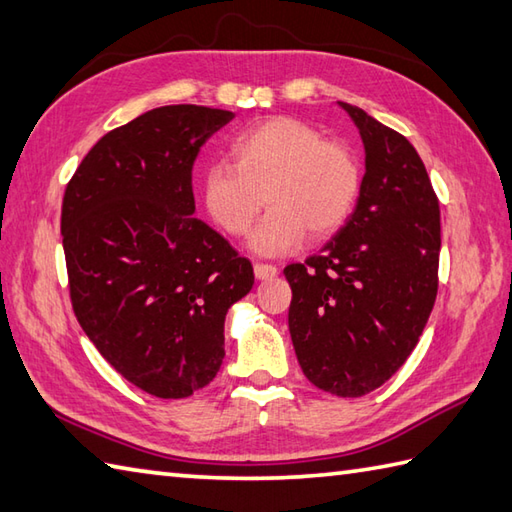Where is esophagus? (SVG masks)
I'll use <instances>...</instances> for the list:
<instances>
[{"instance_id": "obj_1", "label": "esophagus", "mask_w": 512, "mask_h": 512, "mask_svg": "<svg viewBox=\"0 0 512 512\" xmlns=\"http://www.w3.org/2000/svg\"><path fill=\"white\" fill-rule=\"evenodd\" d=\"M253 270H255V277L262 279V281L277 277V266H273V264H255Z\"/></svg>"}]
</instances>
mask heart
<instances>
[{"mask_svg": "<svg viewBox=\"0 0 512 512\" xmlns=\"http://www.w3.org/2000/svg\"><path fill=\"white\" fill-rule=\"evenodd\" d=\"M226 158L228 169L204 171L202 206L224 235L244 237L266 200L270 209L248 242L257 255H286L308 233L332 237L350 220L361 193L352 151L297 118L277 116L246 129Z\"/></svg>", "mask_w": 512, "mask_h": 512, "instance_id": "heart-1", "label": "heart"}]
</instances>
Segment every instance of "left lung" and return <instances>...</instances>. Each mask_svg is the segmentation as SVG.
<instances>
[{"mask_svg":"<svg viewBox=\"0 0 512 512\" xmlns=\"http://www.w3.org/2000/svg\"><path fill=\"white\" fill-rule=\"evenodd\" d=\"M365 147L356 209L341 231L284 275L288 328L303 374L341 398L394 376L438 295L440 204L418 151L361 107L341 103Z\"/></svg>","mask_w":512,"mask_h":512,"instance_id":"obj_1","label":"left lung"}]
</instances>
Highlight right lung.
I'll return each mask as SVG.
<instances>
[{"label":"right lung","mask_w":512,"mask_h":512,"mask_svg":"<svg viewBox=\"0 0 512 512\" xmlns=\"http://www.w3.org/2000/svg\"><path fill=\"white\" fill-rule=\"evenodd\" d=\"M233 116L156 107L107 132L65 187L72 310L105 361L158 398L211 383L226 312L255 284L248 259L193 217V162Z\"/></svg>","instance_id":"right-lung-1"}]
</instances>
